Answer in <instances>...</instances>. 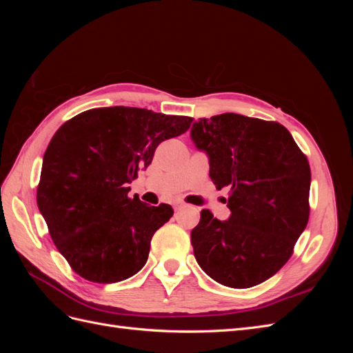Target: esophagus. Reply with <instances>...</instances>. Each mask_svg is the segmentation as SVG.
I'll return each mask as SVG.
<instances>
[{"mask_svg":"<svg viewBox=\"0 0 353 353\" xmlns=\"http://www.w3.org/2000/svg\"><path fill=\"white\" fill-rule=\"evenodd\" d=\"M183 208H185L184 203H176V205H175V210H179V209H183Z\"/></svg>","mask_w":353,"mask_h":353,"instance_id":"obj_1","label":"esophagus"}]
</instances>
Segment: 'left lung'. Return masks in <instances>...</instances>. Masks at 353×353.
Returning a JSON list of instances; mask_svg holds the SVG:
<instances>
[{"mask_svg": "<svg viewBox=\"0 0 353 353\" xmlns=\"http://www.w3.org/2000/svg\"><path fill=\"white\" fill-rule=\"evenodd\" d=\"M209 156V176L230 188L228 221L200 212L191 244L200 268L216 283L248 288L279 272L309 219L311 168L279 122L236 113L200 119L191 128Z\"/></svg>", "mask_w": 353, "mask_h": 353, "instance_id": "8db88e82", "label": "left lung"}]
</instances>
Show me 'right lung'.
<instances>
[{
    "label": "right lung",
    "mask_w": 353,
    "mask_h": 353,
    "mask_svg": "<svg viewBox=\"0 0 353 353\" xmlns=\"http://www.w3.org/2000/svg\"><path fill=\"white\" fill-rule=\"evenodd\" d=\"M193 117L138 108H100L63 123L42 160L37 203L51 240L82 279L110 284L147 262L169 205L128 197V184L152 163L156 147L184 134Z\"/></svg>",
    "instance_id": "add662e5"
}]
</instances>
